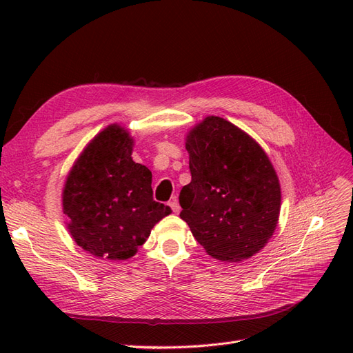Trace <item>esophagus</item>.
<instances>
[{
    "label": "esophagus",
    "mask_w": 353,
    "mask_h": 353,
    "mask_svg": "<svg viewBox=\"0 0 353 353\" xmlns=\"http://www.w3.org/2000/svg\"><path fill=\"white\" fill-rule=\"evenodd\" d=\"M169 206H170V209H172L174 213H179L181 208H179V203H178V200L175 197L169 201Z\"/></svg>",
    "instance_id": "34e87169"
}]
</instances>
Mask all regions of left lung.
<instances>
[{"label": "left lung", "mask_w": 353, "mask_h": 353, "mask_svg": "<svg viewBox=\"0 0 353 353\" xmlns=\"http://www.w3.org/2000/svg\"><path fill=\"white\" fill-rule=\"evenodd\" d=\"M191 183L179 193L184 219L208 254L240 262L268 243L279 222L281 188L252 137L219 116L187 135Z\"/></svg>", "instance_id": "left-lung-1"}]
</instances>
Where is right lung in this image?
Instances as JSON below:
<instances>
[{
    "mask_svg": "<svg viewBox=\"0 0 353 353\" xmlns=\"http://www.w3.org/2000/svg\"><path fill=\"white\" fill-rule=\"evenodd\" d=\"M132 145L122 126H108L74 162L63 190L70 236L100 259L131 258L172 212L153 200L152 172L134 162Z\"/></svg>",
    "mask_w": 353,
    "mask_h": 353,
    "instance_id": "1",
    "label": "right lung"
}]
</instances>
